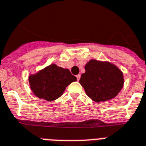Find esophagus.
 Returning a JSON list of instances; mask_svg holds the SVG:
<instances>
[{
	"label": "esophagus",
	"instance_id": "34e87169",
	"mask_svg": "<svg viewBox=\"0 0 146 146\" xmlns=\"http://www.w3.org/2000/svg\"><path fill=\"white\" fill-rule=\"evenodd\" d=\"M80 76H81V75H80V74H79V75L76 76L77 80H78V81H79V79H80Z\"/></svg>",
	"mask_w": 146,
	"mask_h": 146
}]
</instances>
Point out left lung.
Instances as JSON below:
<instances>
[{"label":"left lung","mask_w":146,"mask_h":146,"mask_svg":"<svg viewBox=\"0 0 146 146\" xmlns=\"http://www.w3.org/2000/svg\"><path fill=\"white\" fill-rule=\"evenodd\" d=\"M79 83L94 101L110 100L117 96L124 85L122 72L112 63L92 59L85 64Z\"/></svg>","instance_id":"left-lung-1"}]
</instances>
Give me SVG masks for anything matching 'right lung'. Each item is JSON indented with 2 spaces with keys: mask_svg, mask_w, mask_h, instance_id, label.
I'll use <instances>...</instances> for the list:
<instances>
[{
  "mask_svg": "<svg viewBox=\"0 0 146 146\" xmlns=\"http://www.w3.org/2000/svg\"><path fill=\"white\" fill-rule=\"evenodd\" d=\"M28 80L31 89L37 98L53 101L62 95L71 82L76 81V77L68 69L52 64L36 74L30 75Z\"/></svg>",
  "mask_w": 146,
  "mask_h": 146,
  "instance_id": "obj_1",
  "label": "right lung"
}]
</instances>
